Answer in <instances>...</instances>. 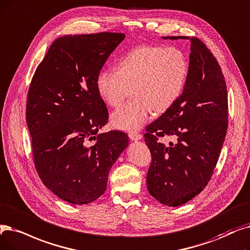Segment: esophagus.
<instances>
[{
	"instance_id": "esophagus-1",
	"label": "esophagus",
	"mask_w": 250,
	"mask_h": 250,
	"mask_svg": "<svg viewBox=\"0 0 250 250\" xmlns=\"http://www.w3.org/2000/svg\"><path fill=\"white\" fill-rule=\"evenodd\" d=\"M128 137H129V139H131V140L136 141V140H141L143 136L141 135V134H139V133H129Z\"/></svg>"
}]
</instances>
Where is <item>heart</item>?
Instances as JSON below:
<instances>
[{
  "instance_id": "b5f03b06",
  "label": "heart",
  "mask_w": 250,
  "mask_h": 250,
  "mask_svg": "<svg viewBox=\"0 0 250 250\" xmlns=\"http://www.w3.org/2000/svg\"><path fill=\"white\" fill-rule=\"evenodd\" d=\"M189 61L177 47L142 46L118 62L117 71L103 70L97 77V90L111 107L132 99L111 115L112 125L126 132L142 127L152 111L165 112L177 102L185 88Z\"/></svg>"
}]
</instances>
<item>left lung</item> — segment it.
I'll use <instances>...</instances> for the list:
<instances>
[{
    "mask_svg": "<svg viewBox=\"0 0 250 250\" xmlns=\"http://www.w3.org/2000/svg\"><path fill=\"white\" fill-rule=\"evenodd\" d=\"M190 40L189 73L177 102L146 127L152 161L147 188L156 200L179 206L198 195L209 182L228 129V92L219 62L198 38ZM176 135L166 146L159 137Z\"/></svg>",
    "mask_w": 250,
    "mask_h": 250,
    "instance_id": "8db88e82",
    "label": "left lung"
}]
</instances>
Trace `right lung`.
<instances>
[{
    "label": "right lung",
    "mask_w": 250,
    "mask_h": 250,
    "mask_svg": "<svg viewBox=\"0 0 250 250\" xmlns=\"http://www.w3.org/2000/svg\"><path fill=\"white\" fill-rule=\"evenodd\" d=\"M125 37L104 31L58 38L31 79L26 123L34 164L44 185L72 204L101 196L111 167L128 145L124 132L95 136L108 122L97 77Z\"/></svg>",
    "instance_id": "obj_1"
}]
</instances>
